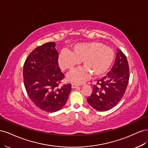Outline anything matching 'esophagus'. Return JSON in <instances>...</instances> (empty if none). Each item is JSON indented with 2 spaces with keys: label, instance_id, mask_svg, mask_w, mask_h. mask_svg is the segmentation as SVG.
I'll use <instances>...</instances> for the list:
<instances>
[{
  "label": "esophagus",
  "instance_id": "34e87169",
  "mask_svg": "<svg viewBox=\"0 0 148 148\" xmlns=\"http://www.w3.org/2000/svg\"><path fill=\"white\" fill-rule=\"evenodd\" d=\"M79 86V84H77V83H71V88H76Z\"/></svg>",
  "mask_w": 148,
  "mask_h": 148
}]
</instances>
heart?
Returning a JSON list of instances; mask_svg holds the SVG:
<instances>
[{"instance_id": "b5f03b06", "label": "heart", "mask_w": 148, "mask_h": 148, "mask_svg": "<svg viewBox=\"0 0 148 148\" xmlns=\"http://www.w3.org/2000/svg\"><path fill=\"white\" fill-rule=\"evenodd\" d=\"M114 52L108 46L97 42L78 43L72 53L63 50L59 56V64L63 70H71L83 61L84 67L75 70L67 76L69 81L81 83L90 77H101L109 70L114 60Z\"/></svg>"}]
</instances>
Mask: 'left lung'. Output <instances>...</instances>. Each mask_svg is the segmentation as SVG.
I'll list each match as a JSON object with an SVG mask.
<instances>
[{"instance_id":"left-lung-1","label":"left lung","mask_w":148,"mask_h":148,"mask_svg":"<svg viewBox=\"0 0 148 148\" xmlns=\"http://www.w3.org/2000/svg\"><path fill=\"white\" fill-rule=\"evenodd\" d=\"M115 63L106 76L93 86V91L87 98L88 102L98 111L110 110L122 99L130 78L127 57L117 48Z\"/></svg>"}]
</instances>
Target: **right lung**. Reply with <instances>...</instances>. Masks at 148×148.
Segmentation results:
<instances>
[{
  "instance_id": "add662e5",
  "label": "right lung",
  "mask_w": 148,
  "mask_h": 148,
  "mask_svg": "<svg viewBox=\"0 0 148 148\" xmlns=\"http://www.w3.org/2000/svg\"><path fill=\"white\" fill-rule=\"evenodd\" d=\"M58 58L56 43L47 42L34 49L23 66L24 84L29 97L38 108L50 113L65 106L71 89L70 83L59 88L65 77Z\"/></svg>"
}]
</instances>
